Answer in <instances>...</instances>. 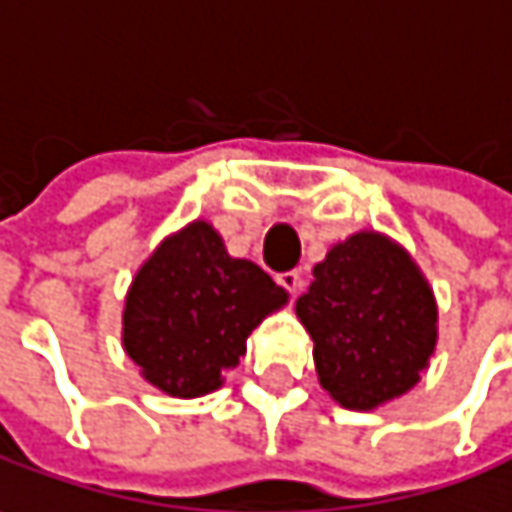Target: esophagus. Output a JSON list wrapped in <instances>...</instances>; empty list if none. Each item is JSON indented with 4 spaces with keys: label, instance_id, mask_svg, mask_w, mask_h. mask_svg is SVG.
I'll list each match as a JSON object with an SVG mask.
<instances>
[{
    "label": "esophagus",
    "instance_id": "34e87169",
    "mask_svg": "<svg viewBox=\"0 0 512 512\" xmlns=\"http://www.w3.org/2000/svg\"><path fill=\"white\" fill-rule=\"evenodd\" d=\"M278 283L286 289V292H292V295H295V292L300 289V272H295V269H292V272H280Z\"/></svg>",
    "mask_w": 512,
    "mask_h": 512
}]
</instances>
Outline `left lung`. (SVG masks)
<instances>
[{
  "instance_id": "1",
  "label": "left lung",
  "mask_w": 512,
  "mask_h": 512,
  "mask_svg": "<svg viewBox=\"0 0 512 512\" xmlns=\"http://www.w3.org/2000/svg\"><path fill=\"white\" fill-rule=\"evenodd\" d=\"M298 298L321 387L346 410H375L410 392L438 341V306L398 243L358 232L332 246Z\"/></svg>"
}]
</instances>
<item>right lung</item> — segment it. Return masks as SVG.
<instances>
[{
	"mask_svg": "<svg viewBox=\"0 0 512 512\" xmlns=\"http://www.w3.org/2000/svg\"><path fill=\"white\" fill-rule=\"evenodd\" d=\"M289 300L252 260L232 257L212 223L166 237L128 289L123 346L143 378L174 398H200L246 355V338Z\"/></svg>",
	"mask_w": 512,
	"mask_h": 512,
	"instance_id": "add662e5",
	"label": "right lung"
}]
</instances>
